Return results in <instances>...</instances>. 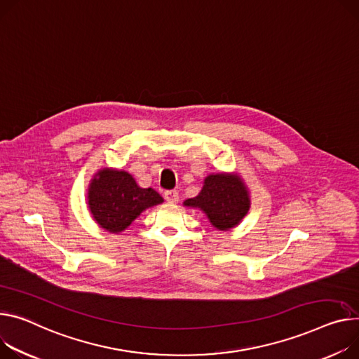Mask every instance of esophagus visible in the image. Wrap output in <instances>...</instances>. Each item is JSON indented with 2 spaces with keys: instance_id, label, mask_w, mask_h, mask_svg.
Returning <instances> with one entry per match:
<instances>
[{
  "instance_id": "esophagus-1",
  "label": "esophagus",
  "mask_w": 359,
  "mask_h": 359,
  "mask_svg": "<svg viewBox=\"0 0 359 359\" xmlns=\"http://www.w3.org/2000/svg\"><path fill=\"white\" fill-rule=\"evenodd\" d=\"M163 198L167 200L168 203H178V200H180V194H178V191L177 189H168V191H165L163 192Z\"/></svg>"
}]
</instances>
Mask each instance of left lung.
Here are the masks:
<instances>
[{"label": "left lung", "instance_id": "1", "mask_svg": "<svg viewBox=\"0 0 359 359\" xmlns=\"http://www.w3.org/2000/svg\"><path fill=\"white\" fill-rule=\"evenodd\" d=\"M184 204L201 208L218 230H229L249 211L250 198L238 177L217 174L207 177L200 194Z\"/></svg>", "mask_w": 359, "mask_h": 359}]
</instances>
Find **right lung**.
Instances as JSON below:
<instances>
[{
  "instance_id": "obj_1",
  "label": "right lung",
  "mask_w": 359,
  "mask_h": 359,
  "mask_svg": "<svg viewBox=\"0 0 359 359\" xmlns=\"http://www.w3.org/2000/svg\"><path fill=\"white\" fill-rule=\"evenodd\" d=\"M89 207L100 227L119 233L144 210L163 200L152 188H141L125 171H99L89 188Z\"/></svg>"
}]
</instances>
